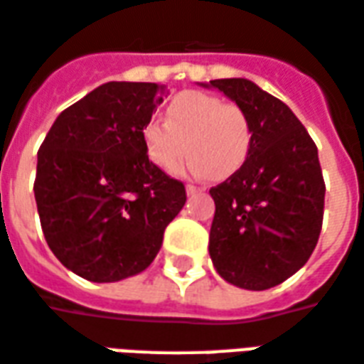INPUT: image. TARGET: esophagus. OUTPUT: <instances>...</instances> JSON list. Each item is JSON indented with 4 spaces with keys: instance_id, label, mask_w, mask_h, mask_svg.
<instances>
[{
    "instance_id": "1",
    "label": "esophagus",
    "mask_w": 364,
    "mask_h": 364,
    "mask_svg": "<svg viewBox=\"0 0 364 364\" xmlns=\"http://www.w3.org/2000/svg\"><path fill=\"white\" fill-rule=\"evenodd\" d=\"M186 192H188V196H196V193L203 192V188H200V186L188 184V186H186Z\"/></svg>"
}]
</instances>
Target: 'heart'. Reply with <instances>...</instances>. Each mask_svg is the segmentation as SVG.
I'll return each mask as SVG.
<instances>
[{"instance_id":"obj_1","label":"heart","mask_w":364,"mask_h":364,"mask_svg":"<svg viewBox=\"0 0 364 364\" xmlns=\"http://www.w3.org/2000/svg\"><path fill=\"white\" fill-rule=\"evenodd\" d=\"M141 137L161 171H174L190 149L188 171L215 180L232 176L252 147V127L242 108L198 91L180 92L168 106V122H147Z\"/></svg>"}]
</instances>
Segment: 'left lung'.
I'll return each mask as SVG.
<instances>
[{
    "label": "left lung",
    "mask_w": 364,
    "mask_h": 364,
    "mask_svg": "<svg viewBox=\"0 0 364 364\" xmlns=\"http://www.w3.org/2000/svg\"><path fill=\"white\" fill-rule=\"evenodd\" d=\"M209 85L235 100L252 127L246 163L209 190V256L225 281L266 291L299 272L316 248L326 193L316 143L285 102L248 79Z\"/></svg>",
    "instance_id": "left-lung-1"
}]
</instances>
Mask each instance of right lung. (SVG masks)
I'll list each match as a JSON object with an SVG mask.
<instances>
[{
    "label": "right lung",
    "instance_id": "obj_1",
    "mask_svg": "<svg viewBox=\"0 0 364 364\" xmlns=\"http://www.w3.org/2000/svg\"><path fill=\"white\" fill-rule=\"evenodd\" d=\"M161 91L156 83L100 85L55 118L38 149L42 232L83 279L112 283L149 267L184 208V184L151 163L143 145Z\"/></svg>",
    "mask_w": 364,
    "mask_h": 364
}]
</instances>
